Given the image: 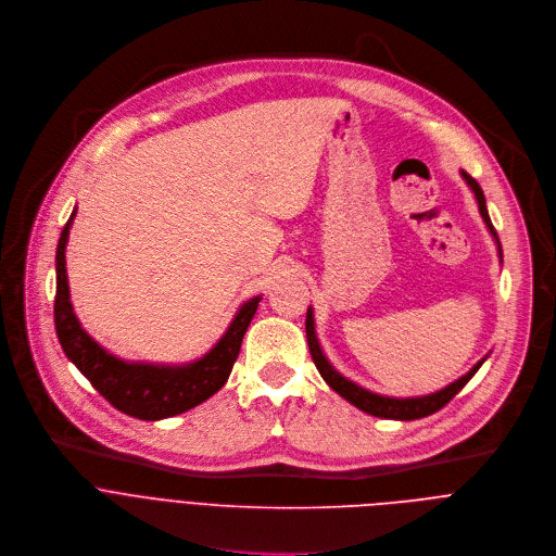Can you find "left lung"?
Wrapping results in <instances>:
<instances>
[{
    "label": "left lung",
    "instance_id": "8db88e82",
    "mask_svg": "<svg viewBox=\"0 0 556 556\" xmlns=\"http://www.w3.org/2000/svg\"><path fill=\"white\" fill-rule=\"evenodd\" d=\"M463 179L469 184V188L473 190L476 194V201H478V207H480V214L484 218V224L491 232V237L495 239L497 243V254H500V261H502V245H500V239H497V232L491 224V216H489V210H486V199H484V192L480 188V184L465 170H460ZM306 342H308V351H311V357H313V364L315 368L319 370L321 379L336 390L342 399H346L351 405L359 407L362 412L366 414H372V416H379V418H390V420H416V418H425L433 412H438L440 407H445L469 381L471 377L480 370V366L486 362L480 359L465 377H460L458 381L450 383L447 388H442L438 392H431V394H425V396H409V399H394V396H381V394H375L362 386H357L355 381L346 379L342 372H338L336 368L330 366V362L326 359V355L321 353V346L317 342V332H315V319H313V308L308 306L306 311Z\"/></svg>",
    "mask_w": 556,
    "mask_h": 556
}]
</instances>
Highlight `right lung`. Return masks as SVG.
I'll return each mask as SVG.
<instances>
[{
  "mask_svg": "<svg viewBox=\"0 0 556 556\" xmlns=\"http://www.w3.org/2000/svg\"><path fill=\"white\" fill-rule=\"evenodd\" d=\"M74 216L76 207L67 218L56 245L54 326L67 359L111 405L140 420H162L184 414L216 394L226 386L232 372L243 336L258 308L261 295L241 304L228 330L224 332V338L197 362L181 366L125 362L106 353L98 342L87 336V330L80 326L70 302L65 245Z\"/></svg>",
  "mask_w": 556,
  "mask_h": 556,
  "instance_id": "obj_1",
  "label": "right lung"
}]
</instances>
